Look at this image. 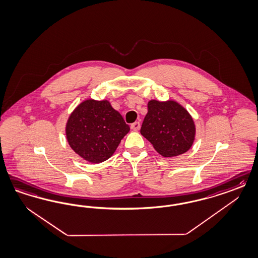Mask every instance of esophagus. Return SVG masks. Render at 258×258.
<instances>
[{
    "label": "esophagus",
    "mask_w": 258,
    "mask_h": 258,
    "mask_svg": "<svg viewBox=\"0 0 258 258\" xmlns=\"http://www.w3.org/2000/svg\"><path fill=\"white\" fill-rule=\"evenodd\" d=\"M140 128H141V123L139 121H136L131 124V129L134 131H138V130H140Z\"/></svg>",
    "instance_id": "obj_1"
}]
</instances>
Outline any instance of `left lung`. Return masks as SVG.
Instances as JSON below:
<instances>
[{"instance_id": "8db88e82", "label": "left lung", "mask_w": 258, "mask_h": 258, "mask_svg": "<svg viewBox=\"0 0 258 258\" xmlns=\"http://www.w3.org/2000/svg\"><path fill=\"white\" fill-rule=\"evenodd\" d=\"M141 134L165 158L176 157L190 149L196 125L188 111L175 100L148 102V113Z\"/></svg>"}]
</instances>
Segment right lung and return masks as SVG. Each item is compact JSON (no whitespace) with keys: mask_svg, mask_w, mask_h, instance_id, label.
Instances as JSON below:
<instances>
[{"mask_svg":"<svg viewBox=\"0 0 258 258\" xmlns=\"http://www.w3.org/2000/svg\"><path fill=\"white\" fill-rule=\"evenodd\" d=\"M129 131V125L108 100L92 99L76 107L66 127L70 147L91 163L107 160Z\"/></svg>","mask_w":258,"mask_h":258,"instance_id":"right-lung-1","label":"right lung"}]
</instances>
